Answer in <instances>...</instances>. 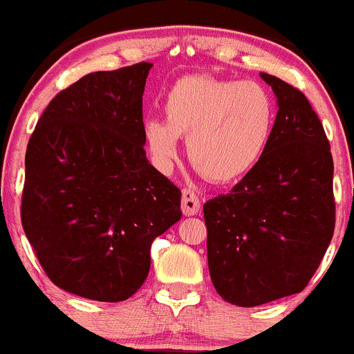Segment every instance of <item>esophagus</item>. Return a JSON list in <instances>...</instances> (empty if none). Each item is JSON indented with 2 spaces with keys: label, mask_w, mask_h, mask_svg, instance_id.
Listing matches in <instances>:
<instances>
[{
  "label": "esophagus",
  "mask_w": 354,
  "mask_h": 354,
  "mask_svg": "<svg viewBox=\"0 0 354 354\" xmlns=\"http://www.w3.org/2000/svg\"><path fill=\"white\" fill-rule=\"evenodd\" d=\"M199 209H201V203H199L198 194L192 189H182V213L187 216L198 215Z\"/></svg>",
  "instance_id": "obj_1"
}]
</instances>
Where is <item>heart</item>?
Wrapping results in <instances>:
<instances>
[{
    "label": "heart",
    "instance_id": "1",
    "mask_svg": "<svg viewBox=\"0 0 354 354\" xmlns=\"http://www.w3.org/2000/svg\"><path fill=\"white\" fill-rule=\"evenodd\" d=\"M270 91L254 80L180 77L165 97V120L149 118L145 142L153 163L169 170L178 138H187L192 167L216 184L239 180L258 165L275 129Z\"/></svg>",
    "mask_w": 354,
    "mask_h": 354
}]
</instances>
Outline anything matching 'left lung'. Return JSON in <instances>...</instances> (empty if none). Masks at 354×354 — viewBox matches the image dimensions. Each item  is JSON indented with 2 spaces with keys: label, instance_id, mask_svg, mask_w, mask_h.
Wrapping results in <instances>:
<instances>
[{
  "label": "left lung",
  "instance_id": "1",
  "mask_svg": "<svg viewBox=\"0 0 354 354\" xmlns=\"http://www.w3.org/2000/svg\"><path fill=\"white\" fill-rule=\"evenodd\" d=\"M260 75L279 104L270 145L229 194L203 206L213 286L246 308L303 291L335 225L334 162L320 118L299 89Z\"/></svg>",
  "mask_w": 354,
  "mask_h": 354
}]
</instances>
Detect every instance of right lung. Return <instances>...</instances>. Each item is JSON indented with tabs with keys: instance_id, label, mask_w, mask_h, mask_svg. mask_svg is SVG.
<instances>
[{
	"instance_id": "add662e5",
	"label": "right lung",
	"mask_w": 354,
	"mask_h": 354,
	"mask_svg": "<svg viewBox=\"0 0 354 354\" xmlns=\"http://www.w3.org/2000/svg\"><path fill=\"white\" fill-rule=\"evenodd\" d=\"M151 66L84 75L50 101L27 145L24 232L50 281L75 296L136 295L153 241L182 216L180 189L146 158Z\"/></svg>"
}]
</instances>
